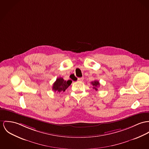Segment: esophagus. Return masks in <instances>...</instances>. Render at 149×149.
<instances>
[{
    "label": "esophagus",
    "instance_id": "34e87169",
    "mask_svg": "<svg viewBox=\"0 0 149 149\" xmlns=\"http://www.w3.org/2000/svg\"><path fill=\"white\" fill-rule=\"evenodd\" d=\"M84 79V78L83 77H81V78H78V81H82Z\"/></svg>",
    "mask_w": 149,
    "mask_h": 149
}]
</instances>
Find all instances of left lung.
<instances>
[{
  "label": "left lung",
  "instance_id": "obj_1",
  "mask_svg": "<svg viewBox=\"0 0 149 149\" xmlns=\"http://www.w3.org/2000/svg\"><path fill=\"white\" fill-rule=\"evenodd\" d=\"M91 84H92V86H93V88L95 89L96 91H97V87L100 86L99 81H98L97 80H94V81H92Z\"/></svg>",
  "mask_w": 149,
  "mask_h": 149
}]
</instances>
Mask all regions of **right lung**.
I'll return each instance as SVG.
<instances>
[{
    "label": "right lung",
    "mask_w": 149,
    "mask_h": 149,
    "mask_svg": "<svg viewBox=\"0 0 149 149\" xmlns=\"http://www.w3.org/2000/svg\"><path fill=\"white\" fill-rule=\"evenodd\" d=\"M71 80H65L62 78H58L53 85V90L54 91L61 92L65 91L71 84Z\"/></svg>",
    "instance_id": "add662e5"
}]
</instances>
